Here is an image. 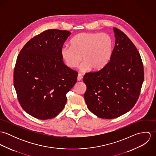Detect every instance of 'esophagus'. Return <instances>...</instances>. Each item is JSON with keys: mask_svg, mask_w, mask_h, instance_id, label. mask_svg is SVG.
Here are the masks:
<instances>
[{"mask_svg": "<svg viewBox=\"0 0 156 156\" xmlns=\"http://www.w3.org/2000/svg\"><path fill=\"white\" fill-rule=\"evenodd\" d=\"M82 79V76L80 73H79L78 76H77V80L80 81Z\"/></svg>", "mask_w": 156, "mask_h": 156, "instance_id": "34e87169", "label": "esophagus"}]
</instances>
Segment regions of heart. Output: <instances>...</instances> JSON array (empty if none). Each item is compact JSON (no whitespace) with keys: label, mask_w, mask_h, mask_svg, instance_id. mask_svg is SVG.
Segmentation results:
<instances>
[{"label":"heart","mask_w":156,"mask_h":156,"mask_svg":"<svg viewBox=\"0 0 156 156\" xmlns=\"http://www.w3.org/2000/svg\"><path fill=\"white\" fill-rule=\"evenodd\" d=\"M71 44L61 49V58L69 68L77 67L82 58L81 71L86 72L90 68L97 71L105 67L111 58L113 41L107 34L80 33L73 38Z\"/></svg>","instance_id":"b5f03b06"}]
</instances>
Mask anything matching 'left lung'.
I'll return each mask as SVG.
<instances>
[{"label": "left lung", "instance_id": "8db88e82", "mask_svg": "<svg viewBox=\"0 0 156 156\" xmlns=\"http://www.w3.org/2000/svg\"><path fill=\"white\" fill-rule=\"evenodd\" d=\"M115 44L109 63L85 74L84 98L89 111L99 118L113 119L128 112L136 103L144 73L139 51L122 31L113 27Z\"/></svg>", "mask_w": 156, "mask_h": 156}]
</instances>
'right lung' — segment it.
<instances>
[{"mask_svg":"<svg viewBox=\"0 0 156 156\" xmlns=\"http://www.w3.org/2000/svg\"><path fill=\"white\" fill-rule=\"evenodd\" d=\"M71 32L48 29L30 40L18 55L14 85L23 110L39 119H51L63 110L66 94L78 73L67 67L61 49Z\"/></svg>","mask_w":156,"mask_h":156,"instance_id":"1","label":"right lung"}]
</instances>
